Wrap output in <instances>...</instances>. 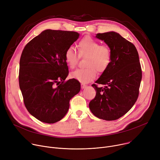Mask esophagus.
<instances>
[{
  "label": "esophagus",
  "mask_w": 160,
  "mask_h": 160,
  "mask_svg": "<svg viewBox=\"0 0 160 160\" xmlns=\"http://www.w3.org/2000/svg\"><path fill=\"white\" fill-rule=\"evenodd\" d=\"M87 87V86L85 83H81V88H82V89H84V88H86Z\"/></svg>",
  "instance_id": "34e87169"
}]
</instances>
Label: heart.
<instances>
[{
  "label": "heart",
  "mask_w": 160,
  "mask_h": 160,
  "mask_svg": "<svg viewBox=\"0 0 160 160\" xmlns=\"http://www.w3.org/2000/svg\"><path fill=\"white\" fill-rule=\"evenodd\" d=\"M79 55L72 46L67 48L64 53L65 60L71 69H74L81 58H87L85 69H77L71 73V77L82 83H87L96 78L97 71L103 73L109 68L112 60L111 49L91 37L82 38L78 42Z\"/></svg>",
  "instance_id": "b5f03b06"
}]
</instances>
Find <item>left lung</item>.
Returning a JSON list of instances; mask_svg holds the SVG:
<instances>
[{"mask_svg": "<svg viewBox=\"0 0 160 160\" xmlns=\"http://www.w3.org/2000/svg\"><path fill=\"white\" fill-rule=\"evenodd\" d=\"M112 52V60L108 70L96 81L104 85L92 86L96 96L89 102V109L97 118L116 120L125 114L136 102L142 78L138 51L131 42L115 32L98 33Z\"/></svg>", "mask_w": 160, "mask_h": 160, "instance_id": "8db88e82", "label": "left lung"}]
</instances>
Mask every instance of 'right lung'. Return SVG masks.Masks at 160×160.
Wrapping results in <instances>:
<instances>
[{"instance_id":"1","label":"right lung","mask_w":160,"mask_h":160,"mask_svg":"<svg viewBox=\"0 0 160 160\" xmlns=\"http://www.w3.org/2000/svg\"><path fill=\"white\" fill-rule=\"evenodd\" d=\"M79 37L75 31L47 29L24 47L20 59L19 86L28 112L38 120H62L69 101L80 90L76 79L66 81L69 70L64 53Z\"/></svg>"}]
</instances>
